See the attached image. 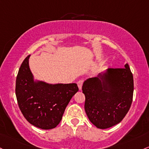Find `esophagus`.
<instances>
[{
	"mask_svg": "<svg viewBox=\"0 0 149 149\" xmlns=\"http://www.w3.org/2000/svg\"><path fill=\"white\" fill-rule=\"evenodd\" d=\"M77 85H78V88H79V90H80V91H81V90L82 89L83 81H78Z\"/></svg>",
	"mask_w": 149,
	"mask_h": 149,
	"instance_id": "esophagus-1",
	"label": "esophagus"
}]
</instances>
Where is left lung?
<instances>
[{"label":"left lung","instance_id":"8db88e82","mask_svg":"<svg viewBox=\"0 0 149 149\" xmlns=\"http://www.w3.org/2000/svg\"><path fill=\"white\" fill-rule=\"evenodd\" d=\"M82 91L91 123L102 130L117 125L127 114L133 98V75L128 63L123 68H108L97 77L88 78Z\"/></svg>","mask_w":149,"mask_h":149}]
</instances>
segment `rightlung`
I'll list each match as a JSON object with an SVG mask.
<instances>
[{
  "label": "right lung",
  "mask_w": 149,
  "mask_h": 149,
  "mask_svg": "<svg viewBox=\"0 0 149 149\" xmlns=\"http://www.w3.org/2000/svg\"><path fill=\"white\" fill-rule=\"evenodd\" d=\"M27 56L16 78L15 94L22 114L31 125L42 130L54 129L59 124L65 109L78 91L76 83L51 84L35 80Z\"/></svg>",
  "instance_id": "1"
}]
</instances>
